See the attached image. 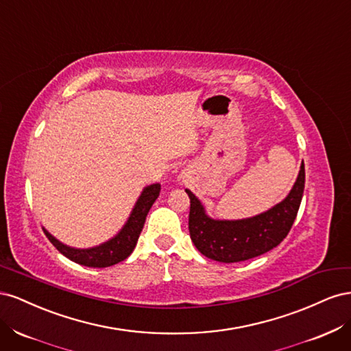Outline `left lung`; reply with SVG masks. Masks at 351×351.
<instances>
[{"instance_id": "obj_1", "label": "left lung", "mask_w": 351, "mask_h": 351, "mask_svg": "<svg viewBox=\"0 0 351 351\" xmlns=\"http://www.w3.org/2000/svg\"><path fill=\"white\" fill-rule=\"evenodd\" d=\"M304 190V164L290 193L280 204L259 215L243 219L210 218L200 200L186 189L190 197L189 231L204 256L224 263L256 258L277 247L287 237L300 208Z\"/></svg>"}]
</instances>
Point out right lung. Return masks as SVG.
Returning a JSON list of instances; mask_svg holds the SVG:
<instances>
[{"instance_id":"1","label":"right lung","mask_w":351,"mask_h":351,"mask_svg":"<svg viewBox=\"0 0 351 351\" xmlns=\"http://www.w3.org/2000/svg\"><path fill=\"white\" fill-rule=\"evenodd\" d=\"M159 192H161V184L159 183L146 186L139 199L136 200L134 208L132 209L123 228L117 232L112 239L101 243L99 246L89 249L70 247L67 244L57 240L52 234H49L45 228L42 230H44L45 236L52 244H54L57 250L64 254L70 261L79 265H84V267L89 268H107L130 256L136 247L137 239H139L142 232L147 212H149L154 202L159 196Z\"/></svg>"}]
</instances>
